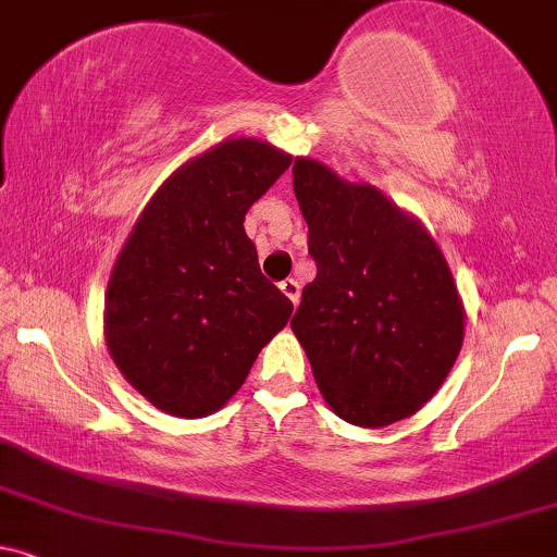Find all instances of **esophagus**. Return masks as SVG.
Segmentation results:
<instances>
[{
    "mask_svg": "<svg viewBox=\"0 0 557 557\" xmlns=\"http://www.w3.org/2000/svg\"><path fill=\"white\" fill-rule=\"evenodd\" d=\"M278 289L284 292V297L289 299L292 305H297L299 302V284L294 278H286V281H281L278 284Z\"/></svg>",
    "mask_w": 557,
    "mask_h": 557,
    "instance_id": "34e87169",
    "label": "esophagus"
}]
</instances>
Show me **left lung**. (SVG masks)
<instances>
[{
  "instance_id": "left-lung-1",
  "label": "left lung",
  "mask_w": 557,
  "mask_h": 557,
  "mask_svg": "<svg viewBox=\"0 0 557 557\" xmlns=\"http://www.w3.org/2000/svg\"><path fill=\"white\" fill-rule=\"evenodd\" d=\"M318 276L302 289L294 336L329 407L359 428L422 409L454 368L463 305L441 247L377 187L312 159L292 166Z\"/></svg>"
}]
</instances>
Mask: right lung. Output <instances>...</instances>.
Instances as JSON below:
<instances>
[{
	"mask_svg": "<svg viewBox=\"0 0 557 557\" xmlns=\"http://www.w3.org/2000/svg\"><path fill=\"white\" fill-rule=\"evenodd\" d=\"M289 163L263 140L228 137L182 163L135 221L109 278L103 336L156 409L213 414L289 320L292 302L260 273L242 226Z\"/></svg>",
	"mask_w": 557,
	"mask_h": 557,
	"instance_id": "1",
	"label": "right lung"
}]
</instances>
